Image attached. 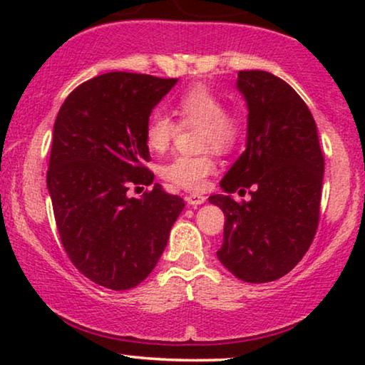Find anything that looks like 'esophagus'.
Returning a JSON list of instances; mask_svg holds the SVG:
<instances>
[{
	"mask_svg": "<svg viewBox=\"0 0 365 365\" xmlns=\"http://www.w3.org/2000/svg\"><path fill=\"white\" fill-rule=\"evenodd\" d=\"M204 201H206V196H202V194H187L186 196V202L191 204V206H199Z\"/></svg>",
	"mask_w": 365,
	"mask_h": 365,
	"instance_id": "esophagus-1",
	"label": "esophagus"
}]
</instances>
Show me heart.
<instances>
[{
    "mask_svg": "<svg viewBox=\"0 0 365 365\" xmlns=\"http://www.w3.org/2000/svg\"><path fill=\"white\" fill-rule=\"evenodd\" d=\"M173 111L181 128L197 126V148L206 149L196 156H176L161 169L163 178L173 186L186 191H202L207 178L216 173L214 153L227 154L241 143L244 118L236 106H224L221 94L206 84H192L179 94ZM179 126L166 113L154 111L144 129V141L149 151L163 154L171 146Z\"/></svg>",
    "mask_w": 365,
    "mask_h": 365,
    "instance_id": "obj_1",
    "label": "heart"
}]
</instances>
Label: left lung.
Wrapping results in <instances>:
<instances>
[{"label": "left lung", "instance_id": "obj_1", "mask_svg": "<svg viewBox=\"0 0 365 365\" xmlns=\"http://www.w3.org/2000/svg\"><path fill=\"white\" fill-rule=\"evenodd\" d=\"M247 101V148L209 197L226 216L219 261L246 282H271L297 266L321 217L324 156L307 104L267 71H239ZM252 187L251 202L230 192Z\"/></svg>", "mask_w": 365, "mask_h": 365}]
</instances>
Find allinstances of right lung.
<instances>
[{
  "mask_svg": "<svg viewBox=\"0 0 365 365\" xmlns=\"http://www.w3.org/2000/svg\"><path fill=\"white\" fill-rule=\"evenodd\" d=\"M176 78L113 71L88 79L64 99L53 129L46 184L59 239L83 276L113 291L136 287L166 247L184 209L151 186L144 129Z\"/></svg>",
  "mask_w": 365,
  "mask_h": 365,
  "instance_id": "obj_1",
  "label": "right lung"
}]
</instances>
